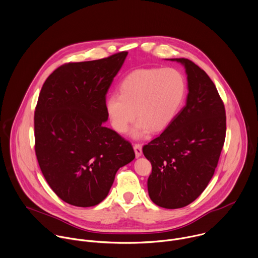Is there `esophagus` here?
<instances>
[{"label":"esophagus","instance_id":"34e87169","mask_svg":"<svg viewBox=\"0 0 258 258\" xmlns=\"http://www.w3.org/2000/svg\"><path fill=\"white\" fill-rule=\"evenodd\" d=\"M134 150H135V154H136L137 158L142 156L143 151H142V145L141 144H135L134 145Z\"/></svg>","mask_w":258,"mask_h":258}]
</instances>
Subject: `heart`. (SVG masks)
I'll use <instances>...</instances> for the list:
<instances>
[{"mask_svg": "<svg viewBox=\"0 0 258 258\" xmlns=\"http://www.w3.org/2000/svg\"><path fill=\"white\" fill-rule=\"evenodd\" d=\"M186 94L183 75L173 68L140 69L130 73L119 84V94H109L105 101L111 125L125 134L137 116L132 131L136 139L164 130L179 112Z\"/></svg>", "mask_w": 258, "mask_h": 258, "instance_id": "b5f03b06", "label": "heart"}]
</instances>
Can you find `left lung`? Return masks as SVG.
<instances>
[{
    "label": "left lung",
    "instance_id": "obj_1",
    "mask_svg": "<svg viewBox=\"0 0 258 258\" xmlns=\"http://www.w3.org/2000/svg\"><path fill=\"white\" fill-rule=\"evenodd\" d=\"M169 59L185 68L186 104L143 153L152 164L150 199L161 208L179 209L196 201L215 173L226 137V112L204 70L187 58Z\"/></svg>",
    "mask_w": 258,
    "mask_h": 258
}]
</instances>
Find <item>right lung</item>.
Segmentation results:
<instances>
[{
  "label": "right lung",
  "instance_id": "add662e5",
  "mask_svg": "<svg viewBox=\"0 0 258 258\" xmlns=\"http://www.w3.org/2000/svg\"><path fill=\"white\" fill-rule=\"evenodd\" d=\"M126 55L62 64L41 88L34 113L35 154L50 188L72 206L100 204L117 170L136 157L128 141L103 125L106 93Z\"/></svg>",
  "mask_w": 258,
  "mask_h": 258
}]
</instances>
